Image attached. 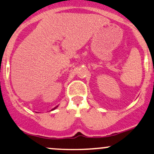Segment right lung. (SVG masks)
<instances>
[{
    "mask_svg": "<svg viewBox=\"0 0 154 154\" xmlns=\"http://www.w3.org/2000/svg\"><path fill=\"white\" fill-rule=\"evenodd\" d=\"M57 107H58V106H56V107H54V109H51V111H52V110H54V109H57Z\"/></svg>",
    "mask_w": 154,
    "mask_h": 154,
    "instance_id": "obj_1",
    "label": "right lung"
}]
</instances>
